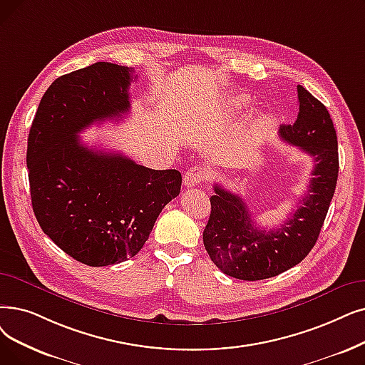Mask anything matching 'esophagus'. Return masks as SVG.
Wrapping results in <instances>:
<instances>
[{
  "instance_id": "obj_1",
  "label": "esophagus",
  "mask_w": 365,
  "mask_h": 365,
  "mask_svg": "<svg viewBox=\"0 0 365 365\" xmlns=\"http://www.w3.org/2000/svg\"><path fill=\"white\" fill-rule=\"evenodd\" d=\"M207 178H209L207 170H204L202 167H192V168H189V170L185 173V176H183V185H185L186 187H189V186H197V185H200L201 182H204Z\"/></svg>"
}]
</instances>
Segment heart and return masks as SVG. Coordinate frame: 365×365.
I'll return each mask as SVG.
<instances>
[{
	"instance_id": "heart-1",
	"label": "heart",
	"mask_w": 365,
	"mask_h": 365,
	"mask_svg": "<svg viewBox=\"0 0 365 365\" xmlns=\"http://www.w3.org/2000/svg\"><path fill=\"white\" fill-rule=\"evenodd\" d=\"M245 103H246V100H245V98H237V100H234V101L231 103V106H232L234 108H237V107H242V106H245Z\"/></svg>"
}]
</instances>
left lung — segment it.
Listing matches in <instances>:
<instances>
[{
	"label": "left lung",
	"mask_w": 365,
	"mask_h": 365,
	"mask_svg": "<svg viewBox=\"0 0 365 365\" xmlns=\"http://www.w3.org/2000/svg\"><path fill=\"white\" fill-rule=\"evenodd\" d=\"M299 112L279 135L313 156L314 168L303 202L276 230H261L240 195L215 185L204 247L220 272L240 280L274 277L303 261L318 240L339 176L337 134L327 107L301 85Z\"/></svg>",
	"instance_id": "1"
}]
</instances>
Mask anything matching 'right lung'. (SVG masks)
<instances>
[{
	"mask_svg": "<svg viewBox=\"0 0 365 365\" xmlns=\"http://www.w3.org/2000/svg\"><path fill=\"white\" fill-rule=\"evenodd\" d=\"M133 68L112 62L58 77L31 125V202L44 234L71 258L104 267L133 258L163 209L180 194L178 170H152L88 148L78 133L131 107Z\"/></svg>",
	"mask_w": 365,
	"mask_h": 365,
	"instance_id": "right-lung-1",
	"label": "right lung"
}]
</instances>
